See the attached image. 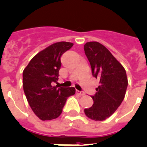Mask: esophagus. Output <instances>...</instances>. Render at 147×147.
I'll list each match as a JSON object with an SVG mask.
<instances>
[{
    "mask_svg": "<svg viewBox=\"0 0 147 147\" xmlns=\"http://www.w3.org/2000/svg\"><path fill=\"white\" fill-rule=\"evenodd\" d=\"M76 93L77 94H79V95H80V96H82V95H84L85 94V92H80V91H78V90L76 91Z\"/></svg>",
    "mask_w": 147,
    "mask_h": 147,
    "instance_id": "34e87169",
    "label": "esophagus"
}]
</instances>
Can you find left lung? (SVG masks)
Masks as SVG:
<instances>
[{
    "mask_svg": "<svg viewBox=\"0 0 147 147\" xmlns=\"http://www.w3.org/2000/svg\"><path fill=\"white\" fill-rule=\"evenodd\" d=\"M84 51L93 76L100 80L96 93L92 96L94 104L85 109V114L91 119L103 121L122 104L128 86L127 75L123 66L101 43L88 42Z\"/></svg>",
    "mask_w": 147,
    "mask_h": 147,
    "instance_id": "obj_1",
    "label": "left lung"
}]
</instances>
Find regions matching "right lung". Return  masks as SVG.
Here are the masks:
<instances>
[{
  "instance_id": "1",
  "label": "right lung",
  "mask_w": 147,
  "mask_h": 147,
  "mask_svg": "<svg viewBox=\"0 0 147 147\" xmlns=\"http://www.w3.org/2000/svg\"><path fill=\"white\" fill-rule=\"evenodd\" d=\"M74 43L58 42L37 53L23 71V89L31 110L40 119L52 120L62 112L74 87L63 88L53 84L59 80L61 56Z\"/></svg>"
}]
</instances>
